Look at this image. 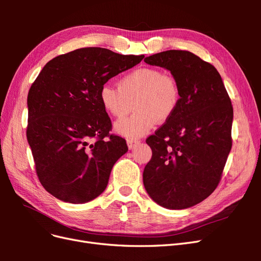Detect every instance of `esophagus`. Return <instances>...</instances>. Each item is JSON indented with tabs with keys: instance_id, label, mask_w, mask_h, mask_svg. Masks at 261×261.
I'll return each instance as SVG.
<instances>
[{
	"instance_id": "esophagus-1",
	"label": "esophagus",
	"mask_w": 261,
	"mask_h": 261,
	"mask_svg": "<svg viewBox=\"0 0 261 261\" xmlns=\"http://www.w3.org/2000/svg\"><path fill=\"white\" fill-rule=\"evenodd\" d=\"M138 144H139V140H136V139H127V146H128V148H129L130 150L135 148Z\"/></svg>"
}]
</instances>
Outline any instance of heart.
I'll list each match as a JSON object with an SVG mask.
<instances>
[{"mask_svg": "<svg viewBox=\"0 0 261 261\" xmlns=\"http://www.w3.org/2000/svg\"><path fill=\"white\" fill-rule=\"evenodd\" d=\"M99 98L105 111L116 120L127 115L135 106V115L114 125L120 135L136 139L151 130L156 122H167L179 105V88L169 75L153 67H140L126 74L120 87L106 84Z\"/></svg>", "mask_w": 261, "mask_h": 261, "instance_id": "b5f03b06", "label": "heart"}]
</instances>
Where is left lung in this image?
<instances>
[{
  "instance_id": "obj_1",
  "label": "left lung",
  "mask_w": 261,
  "mask_h": 261,
  "mask_svg": "<svg viewBox=\"0 0 261 261\" xmlns=\"http://www.w3.org/2000/svg\"><path fill=\"white\" fill-rule=\"evenodd\" d=\"M145 62L170 70L180 100L175 114L146 140L152 158L144 185L160 206L186 209L206 199L221 179L232 148V103L216 67L192 52L169 50Z\"/></svg>"
}]
</instances>
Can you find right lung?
<instances>
[{
	"label": "right lung",
	"instance_id": "right-lung-1",
	"mask_svg": "<svg viewBox=\"0 0 261 261\" xmlns=\"http://www.w3.org/2000/svg\"><path fill=\"white\" fill-rule=\"evenodd\" d=\"M143 59L77 49L46 63L31 85L27 140L39 180L55 198L85 203L105 192L114 163L128 148L125 139L109 134L112 125L99 91Z\"/></svg>",
	"mask_w": 261,
	"mask_h": 261
}]
</instances>
